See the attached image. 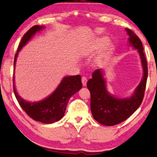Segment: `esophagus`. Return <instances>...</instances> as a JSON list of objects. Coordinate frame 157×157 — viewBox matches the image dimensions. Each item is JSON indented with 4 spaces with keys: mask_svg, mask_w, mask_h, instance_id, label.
<instances>
[{
    "mask_svg": "<svg viewBox=\"0 0 157 157\" xmlns=\"http://www.w3.org/2000/svg\"><path fill=\"white\" fill-rule=\"evenodd\" d=\"M86 82H87V79L85 77H82V85L85 86L86 85Z\"/></svg>",
    "mask_w": 157,
    "mask_h": 157,
    "instance_id": "34e87169",
    "label": "esophagus"
}]
</instances>
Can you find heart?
<instances>
[{
  "label": "heart",
  "instance_id": "heart-1",
  "mask_svg": "<svg viewBox=\"0 0 157 157\" xmlns=\"http://www.w3.org/2000/svg\"><path fill=\"white\" fill-rule=\"evenodd\" d=\"M104 44H105V40H101L100 42H98V43H96L94 44L93 47H92L91 53L94 54L95 53V52H98L99 49L102 48V47L103 46ZM110 47L109 45H107L104 47V48L102 49L101 54H99L98 56L96 59V61H95L96 63H101V62L106 58V56H108L109 52H110Z\"/></svg>",
  "mask_w": 157,
  "mask_h": 157
}]
</instances>
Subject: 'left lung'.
Wrapping results in <instances>:
<instances>
[{
    "label": "left lung",
    "instance_id": "8db88e82",
    "mask_svg": "<svg viewBox=\"0 0 157 157\" xmlns=\"http://www.w3.org/2000/svg\"><path fill=\"white\" fill-rule=\"evenodd\" d=\"M126 31L130 45L138 49L143 68V79L133 95L130 98H118L109 94L101 69L96 70L86 84L91 94L92 115L96 121L105 126L116 125L128 119L140 105L145 94L148 70L143 43L133 31L128 29Z\"/></svg>",
    "mask_w": 157,
    "mask_h": 157
}]
</instances>
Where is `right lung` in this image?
<instances>
[{
	"instance_id": "right-lung-1",
	"label": "right lung",
	"mask_w": 157,
	"mask_h": 157,
	"mask_svg": "<svg viewBox=\"0 0 157 157\" xmlns=\"http://www.w3.org/2000/svg\"><path fill=\"white\" fill-rule=\"evenodd\" d=\"M43 28V26L36 25L24 35L14 56V66H15L18 52L37 31H40ZM14 79L13 78V83ZM82 86V84L79 75L65 77L50 96L43 101L33 103L22 99L17 92L14 84H13V90L19 104L30 117L42 123L52 124L58 121L63 117L70 98L78 92Z\"/></svg>"
}]
</instances>
